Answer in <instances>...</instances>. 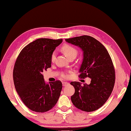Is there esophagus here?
<instances>
[{"label":"esophagus","mask_w":131,"mask_h":131,"mask_svg":"<svg viewBox=\"0 0 131 131\" xmlns=\"http://www.w3.org/2000/svg\"><path fill=\"white\" fill-rule=\"evenodd\" d=\"M68 82H66V81H63V82L62 83V84H63V87H65V86L67 85L68 84Z\"/></svg>","instance_id":"esophagus-1"}]
</instances>
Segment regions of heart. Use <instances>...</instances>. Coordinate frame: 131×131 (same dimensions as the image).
I'll list each match as a JSON object with an SVG mask.
<instances>
[{
	"mask_svg": "<svg viewBox=\"0 0 131 131\" xmlns=\"http://www.w3.org/2000/svg\"><path fill=\"white\" fill-rule=\"evenodd\" d=\"M61 50H62L63 52L64 53L66 54V55L67 56L68 58H70L72 56H76L78 54V50L76 49L73 47V46H71V45H68V44H66V45H64V46L62 47L61 48ZM55 57H56V52H53L52 53L51 55V61H54L55 59ZM63 76L66 77V75H64Z\"/></svg>",
	"mask_w": 131,
	"mask_h": 131,
	"instance_id": "obj_1",
	"label": "heart"
}]
</instances>
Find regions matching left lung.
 Here are the masks:
<instances>
[{"label":"left lung","instance_id":"1","mask_svg":"<svg viewBox=\"0 0 131 131\" xmlns=\"http://www.w3.org/2000/svg\"><path fill=\"white\" fill-rule=\"evenodd\" d=\"M83 51L79 77L90 78V84L72 81L75 93L71 96L73 104L85 112L98 110L107 102L112 92L115 72L112 61L103 44L92 37L84 35L66 39Z\"/></svg>","mask_w":131,"mask_h":131}]
</instances>
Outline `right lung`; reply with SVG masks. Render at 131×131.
I'll use <instances>...</instances> for the list:
<instances>
[{"mask_svg": "<svg viewBox=\"0 0 131 131\" xmlns=\"http://www.w3.org/2000/svg\"><path fill=\"white\" fill-rule=\"evenodd\" d=\"M63 39L40 38L26 46L15 64L13 78L16 92L29 109L45 112L58 102L62 83L57 80L46 83L43 71L51 67V55Z\"/></svg>", "mask_w": 131, "mask_h": 131, "instance_id": "right-lung-1", "label": "right lung"}]
</instances>
